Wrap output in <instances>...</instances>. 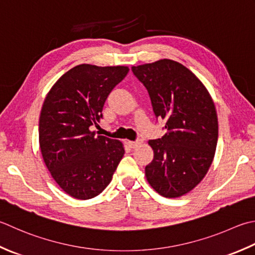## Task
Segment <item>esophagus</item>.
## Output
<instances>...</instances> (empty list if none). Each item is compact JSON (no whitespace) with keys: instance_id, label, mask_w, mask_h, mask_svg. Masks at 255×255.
Instances as JSON below:
<instances>
[{"instance_id":"esophagus-1","label":"esophagus","mask_w":255,"mask_h":255,"mask_svg":"<svg viewBox=\"0 0 255 255\" xmlns=\"http://www.w3.org/2000/svg\"><path fill=\"white\" fill-rule=\"evenodd\" d=\"M143 141H142V139H137V140H134V141H131V140H128L127 141V144L130 148H137L138 146H140V144L142 143Z\"/></svg>"}]
</instances>
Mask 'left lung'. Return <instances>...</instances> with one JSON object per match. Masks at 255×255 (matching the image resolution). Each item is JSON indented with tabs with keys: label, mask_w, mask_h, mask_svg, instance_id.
Returning <instances> with one entry per match:
<instances>
[{
	"label": "left lung",
	"mask_w": 255,
	"mask_h": 255,
	"mask_svg": "<svg viewBox=\"0 0 255 255\" xmlns=\"http://www.w3.org/2000/svg\"><path fill=\"white\" fill-rule=\"evenodd\" d=\"M148 91L154 116L166 133L149 140L153 160L144 172L149 184L166 198L191 191L210 168L218 142V116L210 94L182 64L160 59L132 66Z\"/></svg>",
	"instance_id": "8db88e82"
}]
</instances>
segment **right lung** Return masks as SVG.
<instances>
[{
  "mask_svg": "<svg viewBox=\"0 0 255 255\" xmlns=\"http://www.w3.org/2000/svg\"><path fill=\"white\" fill-rule=\"evenodd\" d=\"M128 71L127 66L77 65L45 98L38 127L42 156L54 180L75 199L103 192L124 156L121 141L97 136L92 126L103 118L108 95Z\"/></svg>",
  "mask_w": 255,
  "mask_h": 255,
  "instance_id": "right-lung-1",
  "label": "right lung"
}]
</instances>
